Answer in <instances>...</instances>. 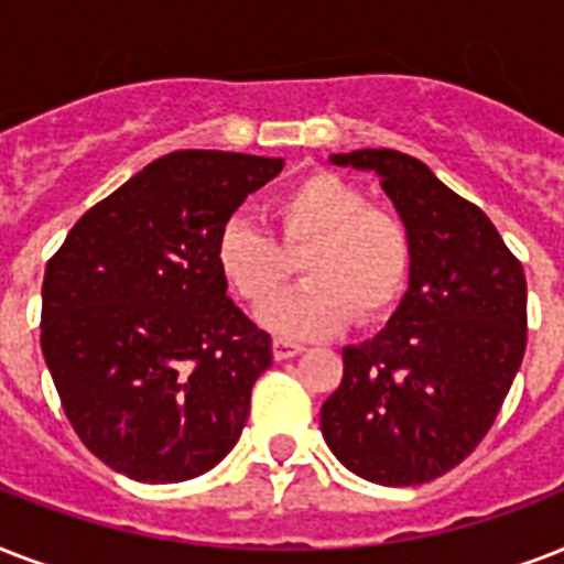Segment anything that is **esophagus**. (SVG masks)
I'll use <instances>...</instances> for the list:
<instances>
[{
	"label": "esophagus",
	"mask_w": 564,
	"mask_h": 564,
	"mask_svg": "<svg viewBox=\"0 0 564 564\" xmlns=\"http://www.w3.org/2000/svg\"><path fill=\"white\" fill-rule=\"evenodd\" d=\"M301 351H304V348H301V345L286 343V339H274V343H272L274 360H290V357H299Z\"/></svg>",
	"instance_id": "34e87169"
}]
</instances>
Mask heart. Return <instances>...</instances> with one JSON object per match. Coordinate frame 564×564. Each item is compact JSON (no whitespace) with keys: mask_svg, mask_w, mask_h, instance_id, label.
<instances>
[{"mask_svg":"<svg viewBox=\"0 0 564 564\" xmlns=\"http://www.w3.org/2000/svg\"><path fill=\"white\" fill-rule=\"evenodd\" d=\"M281 246L246 216H230L216 237V265L239 299L263 307L304 253L305 283L260 313L286 339H322L348 322H380L401 301L412 242L401 219L369 207L360 189L334 172H310L272 202Z\"/></svg>","mask_w":564,"mask_h":564,"instance_id":"1","label":"heart"}]
</instances>
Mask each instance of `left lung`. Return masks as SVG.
I'll list each match as a JSON object with an SVG mask.
<instances>
[{
  "label": "left lung",
  "mask_w": 564,
  "mask_h": 564,
  "mask_svg": "<svg viewBox=\"0 0 564 564\" xmlns=\"http://www.w3.org/2000/svg\"><path fill=\"white\" fill-rule=\"evenodd\" d=\"M375 172L412 242L410 286L386 327L343 348V383L322 406L339 463L380 486H419L489 433L527 348L524 269L489 216L392 149L330 154Z\"/></svg>",
  "instance_id": "left-lung-1"
}]
</instances>
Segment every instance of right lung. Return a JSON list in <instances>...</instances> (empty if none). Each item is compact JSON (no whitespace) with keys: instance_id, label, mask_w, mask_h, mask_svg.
<instances>
[{"instance_id":"add662e5","label":"right lung","mask_w":564,"mask_h":564,"mask_svg":"<svg viewBox=\"0 0 564 564\" xmlns=\"http://www.w3.org/2000/svg\"><path fill=\"white\" fill-rule=\"evenodd\" d=\"M281 158L172 152L84 213L48 260L40 348L84 445L137 482L237 445L272 336L228 299L216 237Z\"/></svg>"}]
</instances>
